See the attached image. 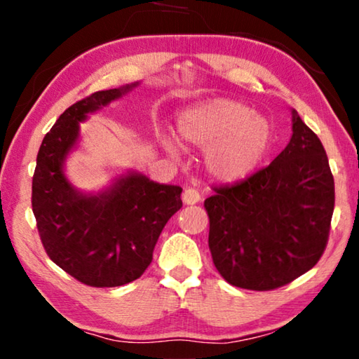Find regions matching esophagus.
<instances>
[{"instance_id":"esophagus-1","label":"esophagus","mask_w":359,"mask_h":359,"mask_svg":"<svg viewBox=\"0 0 359 359\" xmlns=\"http://www.w3.org/2000/svg\"><path fill=\"white\" fill-rule=\"evenodd\" d=\"M182 199H184V203L188 204V205H193L201 201V194H199V191L196 190V188L193 187H188L185 188L184 194H182Z\"/></svg>"}]
</instances>
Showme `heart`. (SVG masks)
I'll list each match as a JSON object with an SVG mask.
<instances>
[{"mask_svg":"<svg viewBox=\"0 0 359 359\" xmlns=\"http://www.w3.org/2000/svg\"><path fill=\"white\" fill-rule=\"evenodd\" d=\"M179 139L204 149V165L220 182H239L253 174L269 150L271 123L247 104L229 98L205 101L182 112L175 123ZM165 147L174 155L171 141Z\"/></svg>","mask_w":359,"mask_h":359,"instance_id":"1","label":"heart"}]
</instances>
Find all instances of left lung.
Returning a JSON list of instances; mask_svg holds the SVG:
<instances>
[{"label":"left lung","mask_w":359,"mask_h":359,"mask_svg":"<svg viewBox=\"0 0 359 359\" xmlns=\"http://www.w3.org/2000/svg\"><path fill=\"white\" fill-rule=\"evenodd\" d=\"M204 201L217 271L234 287L269 291L318 263L330 238L334 177L318 136L293 111V136L269 166Z\"/></svg>","instance_id":"8db88e82"}]
</instances>
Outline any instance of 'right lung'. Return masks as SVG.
I'll use <instances>...</instances> for the list:
<instances>
[{"mask_svg": "<svg viewBox=\"0 0 359 359\" xmlns=\"http://www.w3.org/2000/svg\"><path fill=\"white\" fill-rule=\"evenodd\" d=\"M136 85L101 90L69 106L46 135L36 160L32 205L42 245L53 263L88 287H120L141 277L163 228L182 208L180 187L142 174L123 175L96 196L74 190L63 174L79 121Z\"/></svg>", "mask_w": 359, "mask_h": 359, "instance_id": "add662e5", "label": "right lung"}]
</instances>
